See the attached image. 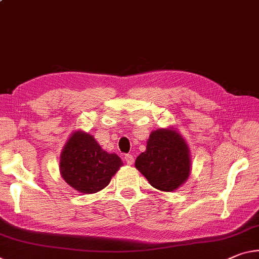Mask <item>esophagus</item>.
Here are the masks:
<instances>
[{"instance_id": "1", "label": "esophagus", "mask_w": 259, "mask_h": 259, "mask_svg": "<svg viewBox=\"0 0 259 259\" xmlns=\"http://www.w3.org/2000/svg\"><path fill=\"white\" fill-rule=\"evenodd\" d=\"M124 160H125V162L128 163V165L131 166L134 163V161H135V158H134L133 154H125L124 155Z\"/></svg>"}]
</instances>
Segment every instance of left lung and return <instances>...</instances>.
Instances as JSON below:
<instances>
[{
	"label": "left lung",
	"instance_id": "obj_1",
	"mask_svg": "<svg viewBox=\"0 0 259 259\" xmlns=\"http://www.w3.org/2000/svg\"><path fill=\"white\" fill-rule=\"evenodd\" d=\"M186 141L174 129L152 131L146 151L137 157L135 166L155 189L174 191L187 181L191 160Z\"/></svg>",
	"mask_w": 259,
	"mask_h": 259
}]
</instances>
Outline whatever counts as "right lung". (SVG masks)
<instances>
[{
	"mask_svg": "<svg viewBox=\"0 0 259 259\" xmlns=\"http://www.w3.org/2000/svg\"><path fill=\"white\" fill-rule=\"evenodd\" d=\"M123 165L121 158L101 149L88 133L75 131L60 157V171L65 182L81 194H94L109 184Z\"/></svg>",
	"mask_w": 259,
	"mask_h": 259,
	"instance_id": "right-lung-1",
	"label": "right lung"
}]
</instances>
